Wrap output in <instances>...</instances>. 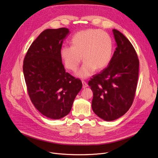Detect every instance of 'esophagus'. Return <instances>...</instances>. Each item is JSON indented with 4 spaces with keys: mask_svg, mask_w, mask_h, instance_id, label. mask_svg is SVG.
<instances>
[{
    "mask_svg": "<svg viewBox=\"0 0 158 158\" xmlns=\"http://www.w3.org/2000/svg\"><path fill=\"white\" fill-rule=\"evenodd\" d=\"M82 85H83V88H85L88 87V84L85 81H82Z\"/></svg>",
    "mask_w": 158,
    "mask_h": 158,
    "instance_id": "1",
    "label": "esophagus"
}]
</instances>
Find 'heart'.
Here are the masks:
<instances>
[{
	"label": "heart",
	"instance_id": "heart-1",
	"mask_svg": "<svg viewBox=\"0 0 158 158\" xmlns=\"http://www.w3.org/2000/svg\"><path fill=\"white\" fill-rule=\"evenodd\" d=\"M112 49V41L108 33L98 29H88L74 35L72 46H62L60 56L66 68L73 72L77 70L83 59L84 63L76 75L86 78L95 70H101L109 65Z\"/></svg>",
	"mask_w": 158,
	"mask_h": 158
}]
</instances>
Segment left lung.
Masks as SVG:
<instances>
[{
	"label": "left lung",
	"instance_id": "8db88e82",
	"mask_svg": "<svg viewBox=\"0 0 158 158\" xmlns=\"http://www.w3.org/2000/svg\"><path fill=\"white\" fill-rule=\"evenodd\" d=\"M117 47L108 66L88 82L93 92L92 109L106 121L124 115L135 95L139 72L137 54L129 40L119 31L112 30Z\"/></svg>",
	"mask_w": 158,
	"mask_h": 158
}]
</instances>
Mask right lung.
<instances>
[{
	"instance_id": "1",
	"label": "right lung",
	"mask_w": 158,
	"mask_h": 158,
	"mask_svg": "<svg viewBox=\"0 0 158 158\" xmlns=\"http://www.w3.org/2000/svg\"><path fill=\"white\" fill-rule=\"evenodd\" d=\"M68 28L47 29L33 42L24 58L23 70L31 101L43 115L59 119L71 110L82 88L80 79L65 72L60 49Z\"/></svg>"
}]
</instances>
